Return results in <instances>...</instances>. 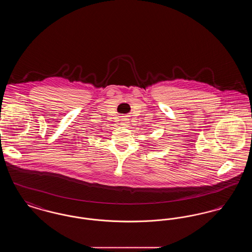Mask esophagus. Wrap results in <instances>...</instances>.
Wrapping results in <instances>:
<instances>
[{
  "label": "esophagus",
  "mask_w": 252,
  "mask_h": 252,
  "mask_svg": "<svg viewBox=\"0 0 252 252\" xmlns=\"http://www.w3.org/2000/svg\"><path fill=\"white\" fill-rule=\"evenodd\" d=\"M127 124H128V119L123 118V119L121 120V125H122V126H127Z\"/></svg>",
  "instance_id": "esophagus-1"
}]
</instances>
